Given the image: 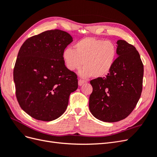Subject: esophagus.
Listing matches in <instances>:
<instances>
[{"label": "esophagus", "instance_id": "esophagus-1", "mask_svg": "<svg viewBox=\"0 0 157 157\" xmlns=\"http://www.w3.org/2000/svg\"><path fill=\"white\" fill-rule=\"evenodd\" d=\"M85 82L84 80H81V79H80V80H78V85L79 86H82V84H84Z\"/></svg>", "mask_w": 157, "mask_h": 157}]
</instances>
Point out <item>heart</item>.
<instances>
[{
	"mask_svg": "<svg viewBox=\"0 0 157 157\" xmlns=\"http://www.w3.org/2000/svg\"><path fill=\"white\" fill-rule=\"evenodd\" d=\"M117 52V46L111 40L87 37L77 42L73 50L65 49L62 56L66 67L70 71L80 69L82 64L84 67L79 71L81 77L101 78L112 69Z\"/></svg>",
	"mask_w": 157,
	"mask_h": 157,
	"instance_id": "obj_1",
	"label": "heart"
}]
</instances>
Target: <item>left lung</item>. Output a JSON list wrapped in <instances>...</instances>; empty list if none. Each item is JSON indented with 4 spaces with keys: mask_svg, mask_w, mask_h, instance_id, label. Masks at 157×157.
Returning <instances> with one entry per match:
<instances>
[{
    "mask_svg": "<svg viewBox=\"0 0 157 157\" xmlns=\"http://www.w3.org/2000/svg\"><path fill=\"white\" fill-rule=\"evenodd\" d=\"M117 58L105 77L92 80L89 109L94 117L107 122L124 119L140 98L144 65L139 52L125 40H118Z\"/></svg>",
    "mask_w": 157,
    "mask_h": 157,
    "instance_id": "1",
    "label": "left lung"
}]
</instances>
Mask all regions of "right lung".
Returning <instances> with one entry per match:
<instances>
[{
    "instance_id": "add662e5",
    "label": "right lung",
    "mask_w": 157,
    "mask_h": 157,
    "mask_svg": "<svg viewBox=\"0 0 157 157\" xmlns=\"http://www.w3.org/2000/svg\"><path fill=\"white\" fill-rule=\"evenodd\" d=\"M73 38L68 33L49 30L27 39L19 50L13 69L16 95L21 108L36 120L52 121L62 115L77 76L69 70L63 52Z\"/></svg>"
}]
</instances>
